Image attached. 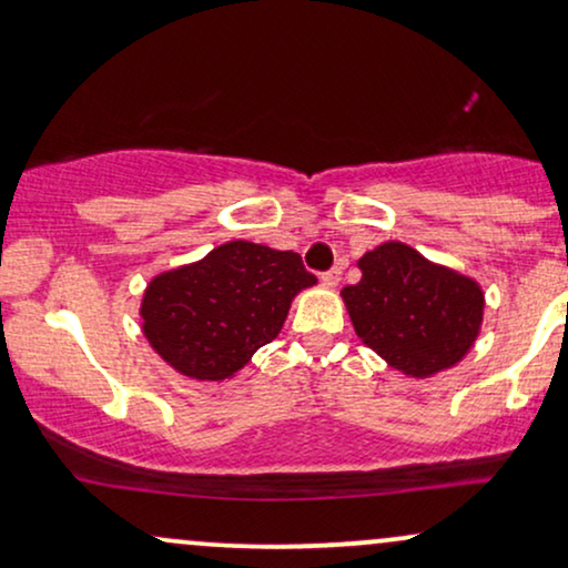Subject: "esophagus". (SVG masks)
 <instances>
[{
  "label": "esophagus",
  "mask_w": 568,
  "mask_h": 568,
  "mask_svg": "<svg viewBox=\"0 0 568 568\" xmlns=\"http://www.w3.org/2000/svg\"><path fill=\"white\" fill-rule=\"evenodd\" d=\"M341 277H343V270L341 267H333V270H327L325 275H322V283H325L327 288H337Z\"/></svg>",
  "instance_id": "esophagus-1"
}]
</instances>
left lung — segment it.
<instances>
[{
    "mask_svg": "<svg viewBox=\"0 0 568 568\" xmlns=\"http://www.w3.org/2000/svg\"><path fill=\"white\" fill-rule=\"evenodd\" d=\"M362 280L341 291L351 325L377 356L408 377L456 367L475 346L485 314L477 280L425 260L400 241L356 262Z\"/></svg>",
    "mask_w": 568,
    "mask_h": 568,
    "instance_id": "obj_1",
    "label": "left lung"
}]
</instances>
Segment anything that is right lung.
Here are the masks:
<instances>
[{"mask_svg":"<svg viewBox=\"0 0 568 568\" xmlns=\"http://www.w3.org/2000/svg\"><path fill=\"white\" fill-rule=\"evenodd\" d=\"M317 277L296 251L227 241L204 260L160 272L141 298V329L172 369L222 383L275 341L291 301Z\"/></svg>","mask_w":568,"mask_h":568,"instance_id":"obj_1","label":"right lung"}]
</instances>
